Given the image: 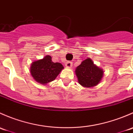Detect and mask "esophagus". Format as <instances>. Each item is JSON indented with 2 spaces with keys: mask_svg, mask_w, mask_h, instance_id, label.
I'll use <instances>...</instances> for the list:
<instances>
[{
  "mask_svg": "<svg viewBox=\"0 0 133 133\" xmlns=\"http://www.w3.org/2000/svg\"><path fill=\"white\" fill-rule=\"evenodd\" d=\"M65 66L67 68H71L72 66V63L70 62V61H67L66 64H65Z\"/></svg>",
  "mask_w": 133,
  "mask_h": 133,
  "instance_id": "esophagus-1",
  "label": "esophagus"
}]
</instances>
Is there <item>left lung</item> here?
I'll use <instances>...</instances> for the list:
<instances>
[{"label": "left lung", "instance_id": "1", "mask_svg": "<svg viewBox=\"0 0 133 133\" xmlns=\"http://www.w3.org/2000/svg\"><path fill=\"white\" fill-rule=\"evenodd\" d=\"M76 74L79 84L86 88H91L100 83L104 72L90 58L82 61L81 65L76 68Z\"/></svg>", "mask_w": 133, "mask_h": 133}]
</instances>
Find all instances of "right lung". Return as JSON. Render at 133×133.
<instances>
[{"instance_id": "add662e5", "label": "right lung", "mask_w": 133, "mask_h": 133, "mask_svg": "<svg viewBox=\"0 0 133 133\" xmlns=\"http://www.w3.org/2000/svg\"><path fill=\"white\" fill-rule=\"evenodd\" d=\"M63 68L61 63L53 62L50 56H46L42 59L32 62L30 72L36 82L46 84L55 80Z\"/></svg>"}]
</instances>
